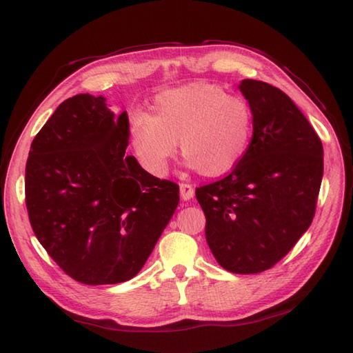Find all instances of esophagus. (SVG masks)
I'll list each match as a JSON object with an SVG mask.
<instances>
[{"instance_id":"esophagus-1","label":"esophagus","mask_w":353,"mask_h":353,"mask_svg":"<svg viewBox=\"0 0 353 353\" xmlns=\"http://www.w3.org/2000/svg\"><path fill=\"white\" fill-rule=\"evenodd\" d=\"M179 193H181V198L184 201H189L195 196V189L190 184H179Z\"/></svg>"}]
</instances>
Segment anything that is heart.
Listing matches in <instances>:
<instances>
[{"label": "heart", "mask_w": 353, "mask_h": 353, "mask_svg": "<svg viewBox=\"0 0 353 353\" xmlns=\"http://www.w3.org/2000/svg\"><path fill=\"white\" fill-rule=\"evenodd\" d=\"M251 123L245 100L227 96L216 85L193 82L157 94L152 114L129 117L128 134L137 160L149 174H166L179 140L185 168L218 176L247 152Z\"/></svg>", "instance_id": "obj_1"}]
</instances>
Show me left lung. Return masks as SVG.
I'll use <instances>...</instances> for the list:
<instances>
[{"label":"left lung","mask_w":353,"mask_h":353,"mask_svg":"<svg viewBox=\"0 0 353 353\" xmlns=\"http://www.w3.org/2000/svg\"><path fill=\"white\" fill-rule=\"evenodd\" d=\"M253 139L232 174L196 189L205 239L222 268L256 274L309 228L323 178V145L297 105L267 82L243 79Z\"/></svg>","instance_id":"1"}]
</instances>
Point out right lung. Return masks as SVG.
I'll list each match as a JSON object with an SVG mask.
<instances>
[{
    "mask_svg": "<svg viewBox=\"0 0 353 353\" xmlns=\"http://www.w3.org/2000/svg\"><path fill=\"white\" fill-rule=\"evenodd\" d=\"M128 114L103 96L77 94L56 108L32 141L26 204L50 257L85 285L131 280L146 263L179 203L178 184L125 155Z\"/></svg>",
    "mask_w": 353,
    "mask_h": 353,
    "instance_id": "add662e5",
    "label": "right lung"
}]
</instances>
